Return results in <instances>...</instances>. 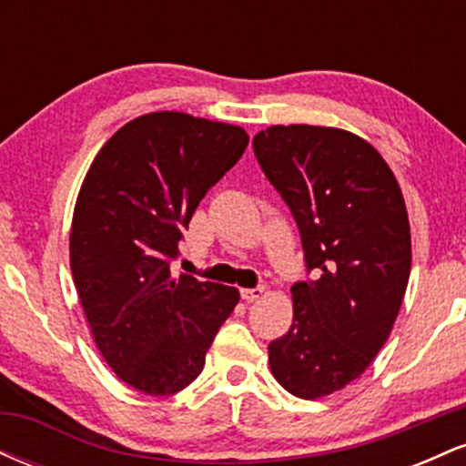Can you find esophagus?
Returning <instances> with one entry per match:
<instances>
[{"label": "esophagus", "instance_id": "34e87169", "mask_svg": "<svg viewBox=\"0 0 466 466\" xmlns=\"http://www.w3.org/2000/svg\"><path fill=\"white\" fill-rule=\"evenodd\" d=\"M265 293L263 287H254V289H240V298H243L245 302H256L260 300Z\"/></svg>", "mask_w": 466, "mask_h": 466}]
</instances>
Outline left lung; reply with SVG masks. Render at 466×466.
Instances as JSON below:
<instances>
[{"mask_svg": "<svg viewBox=\"0 0 466 466\" xmlns=\"http://www.w3.org/2000/svg\"><path fill=\"white\" fill-rule=\"evenodd\" d=\"M251 144L313 274L291 287L293 324L269 344V366L291 394L319 399L386 344L410 280L408 210L390 166L349 131L278 125Z\"/></svg>", "mask_w": 466, "mask_h": 466, "instance_id": "8db88e82", "label": "left lung"}]
</instances>
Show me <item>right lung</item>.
I'll use <instances>...</instances> for the list:
<instances>
[{"instance_id":"obj_1","label":"right lung","mask_w":466,"mask_h":466,"mask_svg":"<svg viewBox=\"0 0 466 466\" xmlns=\"http://www.w3.org/2000/svg\"><path fill=\"white\" fill-rule=\"evenodd\" d=\"M248 142L240 127L157 111L122 127L80 186L69 237L74 285L105 361L144 394L190 386L237 307L234 287L173 278L170 265L181 229Z\"/></svg>"}]
</instances>
